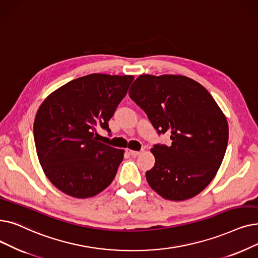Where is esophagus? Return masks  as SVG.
<instances>
[{
    "label": "esophagus",
    "mask_w": 258,
    "mask_h": 258,
    "mask_svg": "<svg viewBox=\"0 0 258 258\" xmlns=\"http://www.w3.org/2000/svg\"><path fill=\"white\" fill-rule=\"evenodd\" d=\"M128 154H131L133 157H136V156L141 154V151H132V150H128Z\"/></svg>",
    "instance_id": "obj_1"
}]
</instances>
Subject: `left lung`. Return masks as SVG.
Instances as JSON below:
<instances>
[{"label":"left lung","instance_id":"left-lung-1","mask_svg":"<svg viewBox=\"0 0 258 258\" xmlns=\"http://www.w3.org/2000/svg\"><path fill=\"white\" fill-rule=\"evenodd\" d=\"M128 94L157 134L171 139L152 149L155 165L145 173L150 186L174 201L199 194L215 177L228 145V122L215 100L198 82L173 75L139 76Z\"/></svg>","mask_w":258,"mask_h":258}]
</instances>
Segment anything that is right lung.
Wrapping results in <instances>:
<instances>
[{
    "mask_svg": "<svg viewBox=\"0 0 258 258\" xmlns=\"http://www.w3.org/2000/svg\"><path fill=\"white\" fill-rule=\"evenodd\" d=\"M134 80L133 76L92 74L70 81L38 109L33 138L39 161L63 193L93 197L107 187L123 159V150L97 141Z\"/></svg>",
    "mask_w": 258,
    "mask_h": 258,
    "instance_id": "add662e5",
    "label": "right lung"
}]
</instances>
